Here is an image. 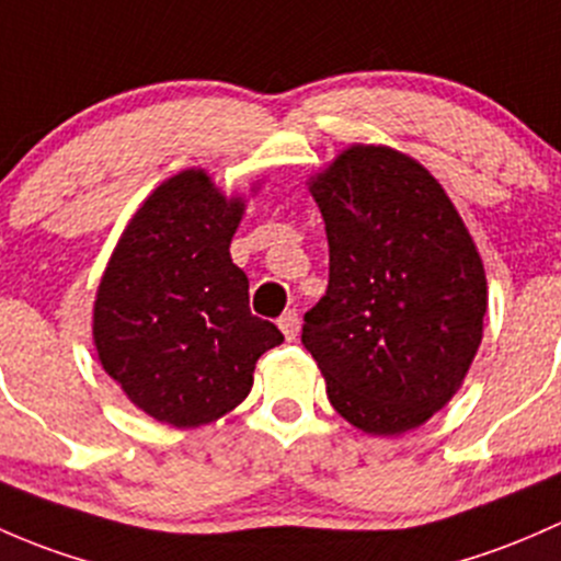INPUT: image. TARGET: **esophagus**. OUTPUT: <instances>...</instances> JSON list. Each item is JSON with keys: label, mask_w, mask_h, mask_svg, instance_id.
I'll return each instance as SVG.
<instances>
[{"label": "esophagus", "mask_w": 561, "mask_h": 561, "mask_svg": "<svg viewBox=\"0 0 561 561\" xmlns=\"http://www.w3.org/2000/svg\"><path fill=\"white\" fill-rule=\"evenodd\" d=\"M278 327L280 332L286 334V340H294L299 334V316L294 313V310H286V313L278 319Z\"/></svg>", "instance_id": "obj_1"}]
</instances>
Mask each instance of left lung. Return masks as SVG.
Instances as JSON below:
<instances>
[{
  "label": "left lung",
  "instance_id": "left-lung-1",
  "mask_svg": "<svg viewBox=\"0 0 561 561\" xmlns=\"http://www.w3.org/2000/svg\"><path fill=\"white\" fill-rule=\"evenodd\" d=\"M329 240L327 294L305 313L332 408L367 435H402L459 391L478 354L486 273L426 167L351 146L310 178Z\"/></svg>",
  "mask_w": 561,
  "mask_h": 561
}]
</instances>
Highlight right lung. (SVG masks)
<instances>
[{"mask_svg":"<svg viewBox=\"0 0 561 561\" xmlns=\"http://www.w3.org/2000/svg\"><path fill=\"white\" fill-rule=\"evenodd\" d=\"M245 202L205 170L161 183L126 224L96 288L94 345L137 408L188 430L234 410L264 351L283 343L248 308V278L229 256Z\"/></svg>","mask_w":561,"mask_h":561,"instance_id":"1","label":"right lung"}]
</instances>
